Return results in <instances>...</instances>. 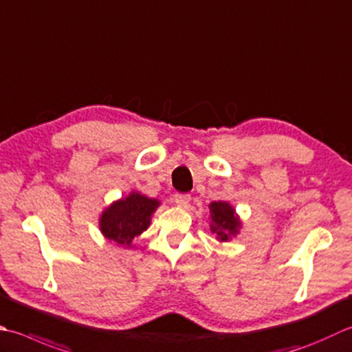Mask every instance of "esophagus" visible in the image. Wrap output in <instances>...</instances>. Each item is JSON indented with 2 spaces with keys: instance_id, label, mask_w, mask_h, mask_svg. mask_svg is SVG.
<instances>
[{
  "instance_id": "obj_1",
  "label": "esophagus",
  "mask_w": 352,
  "mask_h": 352,
  "mask_svg": "<svg viewBox=\"0 0 352 352\" xmlns=\"http://www.w3.org/2000/svg\"><path fill=\"white\" fill-rule=\"evenodd\" d=\"M174 201L177 206H188L190 201V195L189 194H177L174 197Z\"/></svg>"
}]
</instances>
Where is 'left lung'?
Listing matches in <instances>:
<instances>
[{"instance_id": "left-lung-1", "label": "left lung", "mask_w": 352, "mask_h": 352, "mask_svg": "<svg viewBox=\"0 0 352 352\" xmlns=\"http://www.w3.org/2000/svg\"><path fill=\"white\" fill-rule=\"evenodd\" d=\"M212 224L210 230L215 233L218 239L229 241L239 229V219L235 215L232 206L226 201H213L210 206Z\"/></svg>"}]
</instances>
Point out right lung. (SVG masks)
Segmentation results:
<instances>
[{"instance_id":"1","label":"right lung","mask_w":352,"mask_h":352,"mask_svg":"<svg viewBox=\"0 0 352 352\" xmlns=\"http://www.w3.org/2000/svg\"><path fill=\"white\" fill-rule=\"evenodd\" d=\"M157 206V199L133 192L102 213L100 230L109 241L129 245L135 236L148 229L151 215Z\"/></svg>"}]
</instances>
